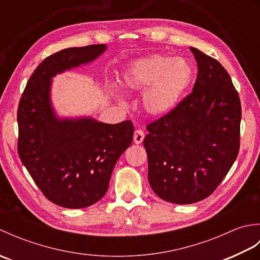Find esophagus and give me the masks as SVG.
<instances>
[{
  "label": "esophagus",
  "mask_w": 260,
  "mask_h": 260,
  "mask_svg": "<svg viewBox=\"0 0 260 260\" xmlns=\"http://www.w3.org/2000/svg\"><path fill=\"white\" fill-rule=\"evenodd\" d=\"M144 132L141 131V129H136L134 132V143L135 144H141V143L143 142V140H144Z\"/></svg>",
  "instance_id": "34e87169"
}]
</instances>
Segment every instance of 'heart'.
<instances>
[{
  "label": "heart",
  "instance_id": "1",
  "mask_svg": "<svg viewBox=\"0 0 260 260\" xmlns=\"http://www.w3.org/2000/svg\"><path fill=\"white\" fill-rule=\"evenodd\" d=\"M196 69L183 57L153 54L135 61L123 75L128 91L143 93L142 104L152 116H163L178 106L193 84Z\"/></svg>",
  "mask_w": 260,
  "mask_h": 260
}]
</instances>
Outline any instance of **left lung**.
<instances>
[{
  "label": "left lung",
  "instance_id": "1",
  "mask_svg": "<svg viewBox=\"0 0 260 260\" xmlns=\"http://www.w3.org/2000/svg\"><path fill=\"white\" fill-rule=\"evenodd\" d=\"M198 63L192 92L147 125L148 182L163 200L190 204L208 198L227 175L240 147L241 105L221 63L190 48Z\"/></svg>",
  "mask_w": 260,
  "mask_h": 260
}]
</instances>
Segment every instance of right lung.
<instances>
[{"label":"right lung","instance_id":"1","mask_svg":"<svg viewBox=\"0 0 260 260\" xmlns=\"http://www.w3.org/2000/svg\"><path fill=\"white\" fill-rule=\"evenodd\" d=\"M105 50V45H92L47 57L19 103V156L48 200L63 208L81 209L101 200L116 162L133 141L131 120L106 124L91 117L59 118L52 107L53 77L93 61Z\"/></svg>","mask_w":260,"mask_h":260}]
</instances>
